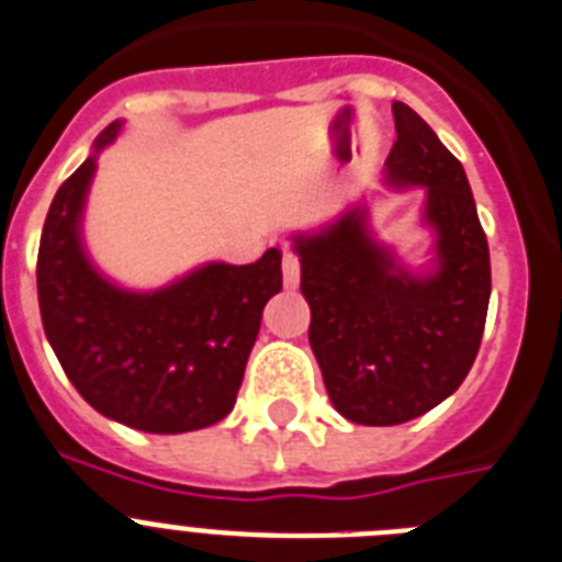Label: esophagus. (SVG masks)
Wrapping results in <instances>:
<instances>
[{
  "instance_id": "1",
  "label": "esophagus",
  "mask_w": 562,
  "mask_h": 562,
  "mask_svg": "<svg viewBox=\"0 0 562 562\" xmlns=\"http://www.w3.org/2000/svg\"><path fill=\"white\" fill-rule=\"evenodd\" d=\"M281 270H284V284L286 286L299 284L301 263H299V255L292 252V249H284V261H281Z\"/></svg>"
}]
</instances>
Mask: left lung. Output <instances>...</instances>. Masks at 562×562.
<instances>
[{
  "label": "left lung",
  "instance_id": "obj_1",
  "mask_svg": "<svg viewBox=\"0 0 562 562\" xmlns=\"http://www.w3.org/2000/svg\"><path fill=\"white\" fill-rule=\"evenodd\" d=\"M391 189H425L430 261L411 270L353 203L315 232L292 235L310 347L338 414L359 425H402L451 396L480 350L491 299L488 240L465 169L411 105L393 103Z\"/></svg>",
  "mask_w": 562,
  "mask_h": 562
}]
</instances>
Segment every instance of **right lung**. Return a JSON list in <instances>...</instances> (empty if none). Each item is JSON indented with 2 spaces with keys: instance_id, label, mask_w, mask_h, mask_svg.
<instances>
[{
  "instance_id": "add662e5",
  "label": "right lung",
  "mask_w": 562,
  "mask_h": 562,
  "mask_svg": "<svg viewBox=\"0 0 562 562\" xmlns=\"http://www.w3.org/2000/svg\"><path fill=\"white\" fill-rule=\"evenodd\" d=\"M65 180L42 226L36 258L42 327L65 375L97 414L146 434H187L235 407L267 301L281 290V249L255 263L209 261L157 290H125L97 270L82 215L97 155Z\"/></svg>"
}]
</instances>
